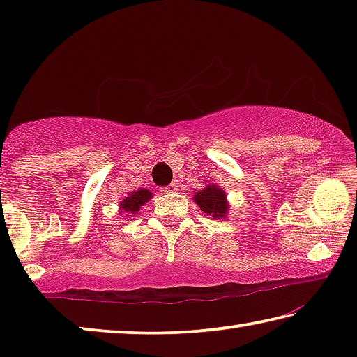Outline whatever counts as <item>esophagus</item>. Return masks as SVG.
<instances>
[{
  "mask_svg": "<svg viewBox=\"0 0 357 357\" xmlns=\"http://www.w3.org/2000/svg\"><path fill=\"white\" fill-rule=\"evenodd\" d=\"M176 190H178L176 184H170V185H167V187H164V189H162V192H164V193H173Z\"/></svg>",
  "mask_w": 357,
  "mask_h": 357,
  "instance_id": "esophagus-1",
  "label": "esophagus"
}]
</instances>
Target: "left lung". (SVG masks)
<instances>
[{"label": "left lung", "mask_w": 357, "mask_h": 357, "mask_svg": "<svg viewBox=\"0 0 357 357\" xmlns=\"http://www.w3.org/2000/svg\"><path fill=\"white\" fill-rule=\"evenodd\" d=\"M193 200L200 206L203 213L213 215L214 219H223L228 213L227 195L219 185L209 184L206 189L198 190L193 195Z\"/></svg>", "instance_id": "1"}]
</instances>
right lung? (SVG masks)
I'll list each match as a JSON object with an SVG mask.
<instances>
[{
	"label": "right lung",
	"instance_id": "right-lung-1",
	"mask_svg": "<svg viewBox=\"0 0 357 357\" xmlns=\"http://www.w3.org/2000/svg\"><path fill=\"white\" fill-rule=\"evenodd\" d=\"M151 198H153V193H151L148 189H138L135 192H130L129 195L119 203V209H121L119 213L134 214L137 211H140V206H143L144 203L149 202Z\"/></svg>",
	"mask_w": 357,
	"mask_h": 357
}]
</instances>
